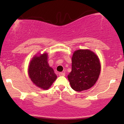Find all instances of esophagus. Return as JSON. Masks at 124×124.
<instances>
[{
    "label": "esophagus",
    "instance_id": "obj_1",
    "mask_svg": "<svg viewBox=\"0 0 124 124\" xmlns=\"http://www.w3.org/2000/svg\"><path fill=\"white\" fill-rule=\"evenodd\" d=\"M59 75L60 76H65V73H63V72H60V73H59Z\"/></svg>",
    "mask_w": 124,
    "mask_h": 124
}]
</instances>
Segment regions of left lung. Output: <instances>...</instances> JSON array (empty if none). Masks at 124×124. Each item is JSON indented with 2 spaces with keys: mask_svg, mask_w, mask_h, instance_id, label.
Returning a JSON list of instances; mask_svg holds the SVG:
<instances>
[{
  "mask_svg": "<svg viewBox=\"0 0 124 124\" xmlns=\"http://www.w3.org/2000/svg\"><path fill=\"white\" fill-rule=\"evenodd\" d=\"M101 63L97 55L89 49H78L72 57V71L68 78L71 87L76 92L90 89L100 74Z\"/></svg>",
  "mask_w": 124,
  "mask_h": 124,
  "instance_id": "obj_1",
  "label": "left lung"
}]
</instances>
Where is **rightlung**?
Masks as SVG:
<instances>
[{
    "instance_id": "add662e5",
    "label": "right lung",
    "mask_w": 124,
    "mask_h": 124,
    "mask_svg": "<svg viewBox=\"0 0 124 124\" xmlns=\"http://www.w3.org/2000/svg\"><path fill=\"white\" fill-rule=\"evenodd\" d=\"M48 54L38 53L29 63L28 74L32 83L38 87L48 90L55 82L57 76L48 62Z\"/></svg>"
}]
</instances>
